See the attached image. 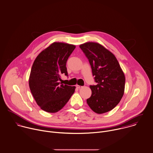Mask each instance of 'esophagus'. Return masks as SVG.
Listing matches in <instances>:
<instances>
[{"instance_id":"obj_1","label":"esophagus","mask_w":153,"mask_h":153,"mask_svg":"<svg viewBox=\"0 0 153 153\" xmlns=\"http://www.w3.org/2000/svg\"><path fill=\"white\" fill-rule=\"evenodd\" d=\"M76 88H77V89H80V88H82V86H79V85H77V86H76Z\"/></svg>"}]
</instances>
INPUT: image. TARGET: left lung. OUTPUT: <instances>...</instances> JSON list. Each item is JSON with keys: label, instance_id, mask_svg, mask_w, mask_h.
<instances>
[{"label": "left lung", "instance_id": "obj_1", "mask_svg": "<svg viewBox=\"0 0 153 153\" xmlns=\"http://www.w3.org/2000/svg\"><path fill=\"white\" fill-rule=\"evenodd\" d=\"M79 47L88 58L97 85L92 91L87 104L97 114L113 110L122 98L125 87V74L114 55L97 42H89Z\"/></svg>", "mask_w": 153, "mask_h": 153}]
</instances>
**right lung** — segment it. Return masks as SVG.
I'll list each match as a JSON object with an SVG mask.
<instances>
[{
	"label": "right lung",
	"mask_w": 153,
	"mask_h": 153,
	"mask_svg": "<svg viewBox=\"0 0 153 153\" xmlns=\"http://www.w3.org/2000/svg\"><path fill=\"white\" fill-rule=\"evenodd\" d=\"M76 46L55 42L36 58L28 84L37 103L45 111L54 113L61 110L75 91L76 87L59 82L61 76H68L66 62Z\"/></svg>",
	"instance_id": "add662e5"
}]
</instances>
